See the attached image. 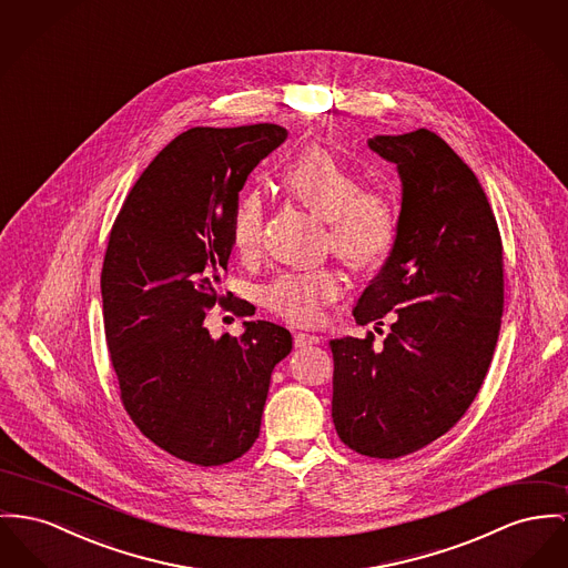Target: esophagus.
<instances>
[{
  "instance_id": "esophagus-1",
  "label": "esophagus",
  "mask_w": 568,
  "mask_h": 568,
  "mask_svg": "<svg viewBox=\"0 0 568 568\" xmlns=\"http://www.w3.org/2000/svg\"><path fill=\"white\" fill-rule=\"evenodd\" d=\"M321 336L316 334H305V332H297L295 334V346H307V344H318Z\"/></svg>"
}]
</instances>
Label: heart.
<instances>
[{"label":"heart","instance_id":"1","mask_svg":"<svg viewBox=\"0 0 568 568\" xmlns=\"http://www.w3.org/2000/svg\"><path fill=\"white\" fill-rule=\"evenodd\" d=\"M288 197L327 222V245L355 271L383 265L400 234V209L392 193L364 187V176L327 149H305L277 174ZM265 206L256 193H243L230 215L227 241L236 256L254 258L263 243ZM341 275L329 268L284 271L263 291L266 307L297 325L321 318L325 303L341 295Z\"/></svg>","mask_w":568,"mask_h":568}]
</instances>
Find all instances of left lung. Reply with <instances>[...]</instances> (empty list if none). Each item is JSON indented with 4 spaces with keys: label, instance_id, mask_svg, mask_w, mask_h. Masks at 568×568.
Instances as JSON below:
<instances>
[{
    "label": "left lung",
    "instance_id": "8db88e82",
    "mask_svg": "<svg viewBox=\"0 0 568 568\" xmlns=\"http://www.w3.org/2000/svg\"><path fill=\"white\" fill-rule=\"evenodd\" d=\"M368 146L403 181L400 234L353 310L375 334L329 342L332 417L364 456L398 458L446 435L487 377L504 312L501 236L467 163L433 131L377 135ZM378 332V327H375Z\"/></svg>",
    "mask_w": 568,
    "mask_h": 568
}]
</instances>
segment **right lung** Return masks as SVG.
<instances>
[{"label":"right lung","instance_id":"right-lung-1","mask_svg":"<svg viewBox=\"0 0 568 568\" xmlns=\"http://www.w3.org/2000/svg\"><path fill=\"white\" fill-rule=\"evenodd\" d=\"M286 135L268 122L181 133L129 191L110 234L101 295L122 405L154 446L200 467L254 446L271 373L293 348L268 321H245L241 338H213L204 325L217 303L252 314L220 293L227 224L250 172Z\"/></svg>","mask_w":568,"mask_h":568}]
</instances>
